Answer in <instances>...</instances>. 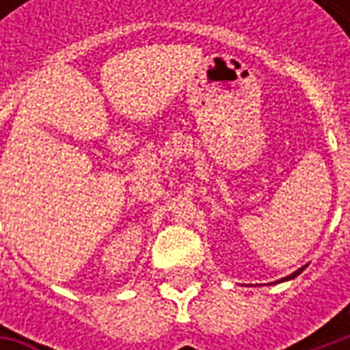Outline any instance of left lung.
Masks as SVG:
<instances>
[{"label": "left lung", "mask_w": 350, "mask_h": 350, "mask_svg": "<svg viewBox=\"0 0 350 350\" xmlns=\"http://www.w3.org/2000/svg\"><path fill=\"white\" fill-rule=\"evenodd\" d=\"M304 268H306V266H304ZM304 268H298V270L294 271V273H291V275H286V278L279 279V283H283V281H288V279H294L296 275H298V273H301V271H304Z\"/></svg>", "instance_id": "8db88e82"}]
</instances>
